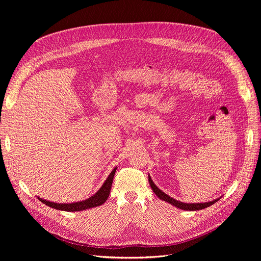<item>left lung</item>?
<instances>
[{"mask_svg": "<svg viewBox=\"0 0 261 261\" xmlns=\"http://www.w3.org/2000/svg\"><path fill=\"white\" fill-rule=\"evenodd\" d=\"M148 182H150L151 187L153 189V191L155 192V194L162 200L170 203L171 205H174L175 207H178L180 210H185V211H199V210H203L212 204H214L215 202H217L220 198L218 199H215L213 201H208V202H202V203H185V202H181V201H178V200H175L173 199L172 197L168 196L167 194H165L163 191H161L157 186L154 184V181L152 180L151 176L148 175Z\"/></svg>", "mask_w": 261, "mask_h": 261, "instance_id": "1", "label": "left lung"}]
</instances>
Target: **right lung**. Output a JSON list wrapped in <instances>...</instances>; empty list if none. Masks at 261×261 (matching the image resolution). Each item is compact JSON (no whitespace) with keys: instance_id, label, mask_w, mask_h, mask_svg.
I'll list each match as a JSON object with an SVG mask.
<instances>
[{"instance_id":"add662e5","label":"right lung","mask_w":261,"mask_h":261,"mask_svg":"<svg viewBox=\"0 0 261 261\" xmlns=\"http://www.w3.org/2000/svg\"><path fill=\"white\" fill-rule=\"evenodd\" d=\"M116 170H117V167H115L114 170L110 172V174L108 175V177L106 178V180L102 185V187L98 190V192L95 195H93L92 197L88 198L87 200L80 201V202H73V203H56V202L44 200V199L39 198V197H38V199L42 203H44V204H46V205H48L53 208L66 211V212H80V211H84V210H87V208L99 206V205L103 204L109 196L111 185H113V180H114Z\"/></svg>"}]
</instances>
